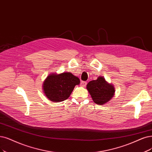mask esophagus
Listing matches in <instances>:
<instances>
[{
    "mask_svg": "<svg viewBox=\"0 0 152 152\" xmlns=\"http://www.w3.org/2000/svg\"><path fill=\"white\" fill-rule=\"evenodd\" d=\"M87 83L86 81H81V86H82L83 87H85L86 86Z\"/></svg>",
    "mask_w": 152,
    "mask_h": 152,
    "instance_id": "esophagus-1",
    "label": "esophagus"
}]
</instances>
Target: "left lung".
<instances>
[{
    "label": "left lung",
    "mask_w": 152,
    "mask_h": 152,
    "mask_svg": "<svg viewBox=\"0 0 152 152\" xmlns=\"http://www.w3.org/2000/svg\"><path fill=\"white\" fill-rule=\"evenodd\" d=\"M86 89L93 100L97 104L107 103L115 96L114 86L108 83L103 76L98 77L97 80L89 81Z\"/></svg>",
    "instance_id": "left-lung-1"
}]
</instances>
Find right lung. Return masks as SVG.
Instances as JSON below:
<instances>
[{
    "label": "right lung",
    "instance_id": "right-lung-1",
    "mask_svg": "<svg viewBox=\"0 0 152 152\" xmlns=\"http://www.w3.org/2000/svg\"><path fill=\"white\" fill-rule=\"evenodd\" d=\"M80 80L69 72L50 73L42 83V90L46 98L52 102L58 103L67 99Z\"/></svg>",
    "mask_w": 152,
    "mask_h": 152
}]
</instances>
